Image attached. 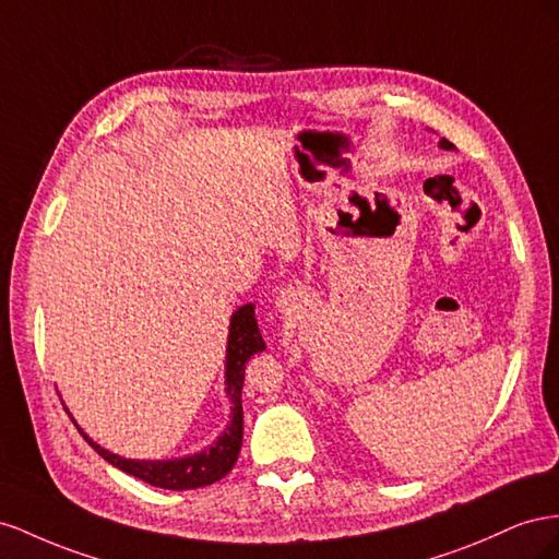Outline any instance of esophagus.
I'll list each match as a JSON object with an SVG mask.
<instances>
[{"instance_id": "34e87169", "label": "esophagus", "mask_w": 559, "mask_h": 559, "mask_svg": "<svg viewBox=\"0 0 559 559\" xmlns=\"http://www.w3.org/2000/svg\"><path fill=\"white\" fill-rule=\"evenodd\" d=\"M297 297H299L297 288H283V290L276 295V307H278L281 311H290V309L295 307Z\"/></svg>"}]
</instances>
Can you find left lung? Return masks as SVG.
<instances>
[{
    "label": "left lung",
    "instance_id": "8db88e82",
    "mask_svg": "<svg viewBox=\"0 0 559 559\" xmlns=\"http://www.w3.org/2000/svg\"><path fill=\"white\" fill-rule=\"evenodd\" d=\"M438 145H440V150H448V152H452V150H456V147H454V145H452V142H450V140H444V138H442V140H440V142H438Z\"/></svg>",
    "mask_w": 559,
    "mask_h": 559
}]
</instances>
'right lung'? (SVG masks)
I'll use <instances>...</instances> for the list:
<instances>
[{"mask_svg":"<svg viewBox=\"0 0 559 559\" xmlns=\"http://www.w3.org/2000/svg\"><path fill=\"white\" fill-rule=\"evenodd\" d=\"M266 344L262 340V332L258 328V318H254V305H243L231 313L229 334H227V356H225V393L229 397V424L225 430L215 438L211 448L201 452L175 456V459H126L115 452L100 448L93 442L82 426L76 424L79 433H82L91 448L98 452L111 466L129 473L140 480L150 483L152 487L162 489H199L205 485H213L225 477L238 459L243 442V405H241V391H243V372L250 356L260 354ZM68 409V407H66Z\"/></svg>","mask_w":559,"mask_h":559,"instance_id":"obj_1","label":"right lung"}]
</instances>
